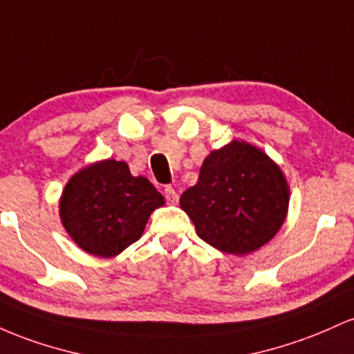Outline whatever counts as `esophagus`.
Masks as SVG:
<instances>
[{
    "label": "esophagus",
    "mask_w": 354,
    "mask_h": 354,
    "mask_svg": "<svg viewBox=\"0 0 354 354\" xmlns=\"http://www.w3.org/2000/svg\"><path fill=\"white\" fill-rule=\"evenodd\" d=\"M163 194H165L166 201H168L169 205H176V203H178V193L174 191L173 186H165Z\"/></svg>",
    "instance_id": "34e87169"
}]
</instances>
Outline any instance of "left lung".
I'll return each instance as SVG.
<instances>
[{
  "label": "left lung",
  "mask_w": 354,
  "mask_h": 354,
  "mask_svg": "<svg viewBox=\"0 0 354 354\" xmlns=\"http://www.w3.org/2000/svg\"><path fill=\"white\" fill-rule=\"evenodd\" d=\"M290 188L279 166L245 141H231L203 161L200 178L181 194L198 236L243 256L266 245L283 226Z\"/></svg>",
  "instance_id": "8db88e82"
}]
</instances>
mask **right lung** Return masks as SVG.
I'll return each instance as SVG.
<instances>
[{
  "label": "right lung",
  "instance_id": "add662e5",
  "mask_svg": "<svg viewBox=\"0 0 354 354\" xmlns=\"http://www.w3.org/2000/svg\"><path fill=\"white\" fill-rule=\"evenodd\" d=\"M163 205V194L149 180L133 176L124 161L104 160L68 181L59 216L81 250L113 258L141 238L149 214Z\"/></svg>",
  "mask_w": 354,
  "mask_h": 354
}]
</instances>
